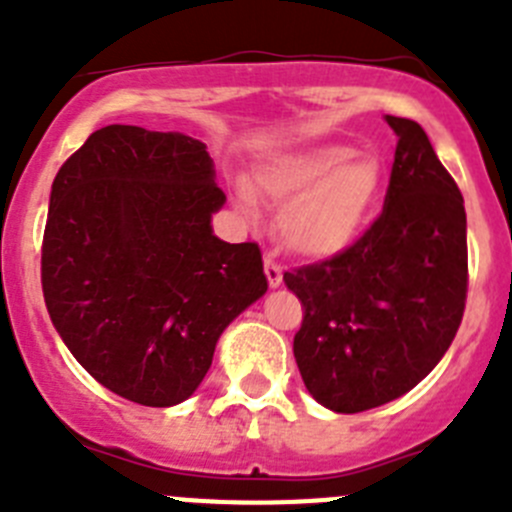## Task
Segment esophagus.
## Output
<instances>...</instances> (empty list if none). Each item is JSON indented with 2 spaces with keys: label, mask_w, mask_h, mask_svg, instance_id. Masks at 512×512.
Returning a JSON list of instances; mask_svg holds the SVG:
<instances>
[{
  "label": "esophagus",
  "mask_w": 512,
  "mask_h": 512,
  "mask_svg": "<svg viewBox=\"0 0 512 512\" xmlns=\"http://www.w3.org/2000/svg\"><path fill=\"white\" fill-rule=\"evenodd\" d=\"M264 271H266V282H269L271 289L282 287V266L274 259V253H266L264 256Z\"/></svg>",
  "instance_id": "1"
}]
</instances>
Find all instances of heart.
Here are the masks:
<instances>
[{"instance_id": "heart-1", "label": "heart", "mask_w": 512, "mask_h": 512, "mask_svg": "<svg viewBox=\"0 0 512 512\" xmlns=\"http://www.w3.org/2000/svg\"><path fill=\"white\" fill-rule=\"evenodd\" d=\"M382 182L379 158L343 143L282 153L261 164L253 176L264 197L284 205L279 215L284 243L310 259L336 256L364 233L382 197ZM238 207L253 220L246 192L238 194Z\"/></svg>"}]
</instances>
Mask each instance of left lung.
<instances>
[{"mask_svg":"<svg viewBox=\"0 0 512 512\" xmlns=\"http://www.w3.org/2000/svg\"><path fill=\"white\" fill-rule=\"evenodd\" d=\"M397 148L382 215L333 259L284 274L305 307L295 359L333 413L372 410L433 372L467 300V212L418 122L384 115Z\"/></svg>","mask_w":512,"mask_h":512,"instance_id":"obj_1","label":"left lung"}]
</instances>
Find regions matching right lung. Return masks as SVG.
Masks as SVG:
<instances>
[{
	"label": "right lung",
	"mask_w": 512,
	"mask_h": 512,
	"mask_svg": "<svg viewBox=\"0 0 512 512\" xmlns=\"http://www.w3.org/2000/svg\"><path fill=\"white\" fill-rule=\"evenodd\" d=\"M202 140L107 125L61 166L43 235V297L99 384L148 408L194 395L217 338L264 297L256 243H225Z\"/></svg>",
	"instance_id": "obj_1"
}]
</instances>
